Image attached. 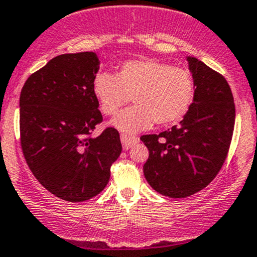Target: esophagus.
<instances>
[{"label":"esophagus","mask_w":257,"mask_h":257,"mask_svg":"<svg viewBox=\"0 0 257 257\" xmlns=\"http://www.w3.org/2000/svg\"><path fill=\"white\" fill-rule=\"evenodd\" d=\"M121 143L123 150H128L133 145L139 143V139L135 136H128V135H121Z\"/></svg>","instance_id":"obj_1"}]
</instances>
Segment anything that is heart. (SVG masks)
Returning <instances> with one entry per match:
<instances>
[{"label": "heart", "instance_id": "heart-1", "mask_svg": "<svg viewBox=\"0 0 257 257\" xmlns=\"http://www.w3.org/2000/svg\"><path fill=\"white\" fill-rule=\"evenodd\" d=\"M93 94L106 116L117 113L133 98L135 106L117 114L112 124L122 133L135 134L154 122L168 126L180 121L194 101L195 83L185 68L155 59L128 60L116 75L97 74Z\"/></svg>", "mask_w": 257, "mask_h": 257}]
</instances>
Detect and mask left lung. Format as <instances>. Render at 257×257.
Instances as JSON below:
<instances>
[{"instance_id": "left-lung-1", "label": "left lung", "mask_w": 257, "mask_h": 257, "mask_svg": "<svg viewBox=\"0 0 257 257\" xmlns=\"http://www.w3.org/2000/svg\"><path fill=\"white\" fill-rule=\"evenodd\" d=\"M195 83L192 107L179 124L159 135H144L149 149L144 175L154 190L187 198L206 188L221 170L234 127L233 96L223 75L188 57Z\"/></svg>"}]
</instances>
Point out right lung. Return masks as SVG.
<instances>
[{
    "label": "right lung",
    "instance_id": "right-lung-1",
    "mask_svg": "<svg viewBox=\"0 0 257 257\" xmlns=\"http://www.w3.org/2000/svg\"><path fill=\"white\" fill-rule=\"evenodd\" d=\"M99 59L93 51L62 54L28 78L20 94L21 148L51 194L84 202L104 189L122 151L113 127L90 134L103 117L93 94Z\"/></svg>",
    "mask_w": 257,
    "mask_h": 257
}]
</instances>
